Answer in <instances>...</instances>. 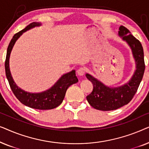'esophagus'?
I'll return each mask as SVG.
<instances>
[{"label":"esophagus","mask_w":149,"mask_h":149,"mask_svg":"<svg viewBox=\"0 0 149 149\" xmlns=\"http://www.w3.org/2000/svg\"><path fill=\"white\" fill-rule=\"evenodd\" d=\"M85 70H85V68L81 67V68H79L78 70H77V74H78L79 76H83V75L85 74Z\"/></svg>","instance_id":"34e87169"}]
</instances>
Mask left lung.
Masks as SVG:
<instances>
[{
	"mask_svg": "<svg viewBox=\"0 0 149 149\" xmlns=\"http://www.w3.org/2000/svg\"><path fill=\"white\" fill-rule=\"evenodd\" d=\"M119 36L125 40L132 49L136 69L129 82L117 87L106 86L91 75L86 74V77L93 86L92 92L87 96V102L93 108L100 111H113L127 104L137 91L145 70L144 51L141 42L123 26L119 27Z\"/></svg>",
	"mask_w": 149,
	"mask_h": 149,
	"instance_id": "obj_1",
	"label": "left lung"
}]
</instances>
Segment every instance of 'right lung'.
<instances>
[{
  "instance_id": "add662e5",
  "label": "right lung",
  "mask_w": 149,
  "mask_h": 149,
  "mask_svg": "<svg viewBox=\"0 0 149 149\" xmlns=\"http://www.w3.org/2000/svg\"><path fill=\"white\" fill-rule=\"evenodd\" d=\"M39 26H40V23L33 22L13 36L7 48L5 63V73L12 91L20 102L34 109L49 110L55 109L60 105L64 98L67 89L71 85L78 82V79L75 74V70H73L70 72L62 75L55 83L54 86H52L48 90L40 93H30L24 91L16 85L11 76L9 68L10 54L16 40L26 30Z\"/></svg>"
}]
</instances>
